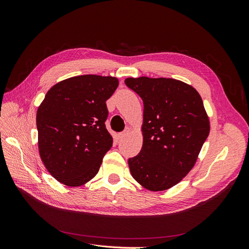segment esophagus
<instances>
[{
  "label": "esophagus",
  "instance_id": "esophagus-1",
  "mask_svg": "<svg viewBox=\"0 0 249 249\" xmlns=\"http://www.w3.org/2000/svg\"><path fill=\"white\" fill-rule=\"evenodd\" d=\"M127 134H129V130H125L124 132L119 133V138H124V137H125Z\"/></svg>",
  "mask_w": 249,
  "mask_h": 249
}]
</instances>
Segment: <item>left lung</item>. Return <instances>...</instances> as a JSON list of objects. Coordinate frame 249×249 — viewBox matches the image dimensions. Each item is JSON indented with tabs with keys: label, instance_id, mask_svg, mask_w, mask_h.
Listing matches in <instances>:
<instances>
[{
	"label": "left lung",
	"instance_id": "obj_1",
	"mask_svg": "<svg viewBox=\"0 0 249 249\" xmlns=\"http://www.w3.org/2000/svg\"><path fill=\"white\" fill-rule=\"evenodd\" d=\"M143 101V144L129 159L132 177L149 191L179 183L196 163L210 133V120L197 90L176 79L126 78Z\"/></svg>",
	"mask_w": 249,
	"mask_h": 249
}]
</instances>
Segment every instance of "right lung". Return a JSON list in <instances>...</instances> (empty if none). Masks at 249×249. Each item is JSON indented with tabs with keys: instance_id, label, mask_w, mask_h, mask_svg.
Returning <instances> with one entry per match:
<instances>
[{
	"instance_id": "1",
	"label": "right lung",
	"mask_w": 249,
	"mask_h": 249,
	"mask_svg": "<svg viewBox=\"0 0 249 249\" xmlns=\"http://www.w3.org/2000/svg\"><path fill=\"white\" fill-rule=\"evenodd\" d=\"M115 77L84 74L57 83L37 109L41 161L58 182L79 187L99 172L113 139L106 129V101L118 86Z\"/></svg>"
}]
</instances>
